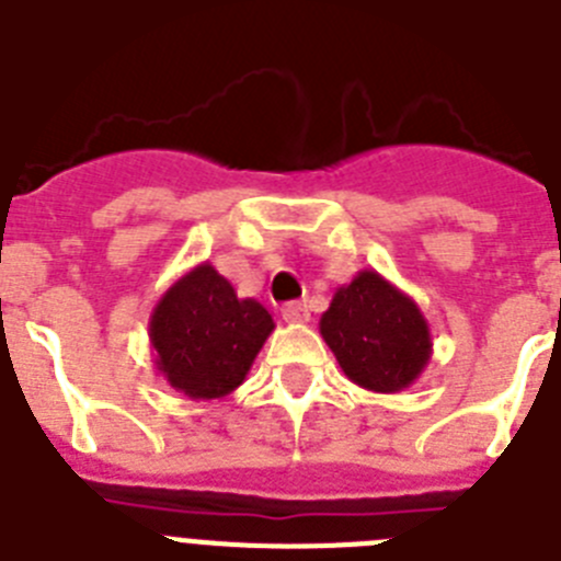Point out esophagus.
Listing matches in <instances>:
<instances>
[{
	"label": "esophagus",
	"mask_w": 561,
	"mask_h": 561,
	"mask_svg": "<svg viewBox=\"0 0 561 561\" xmlns=\"http://www.w3.org/2000/svg\"><path fill=\"white\" fill-rule=\"evenodd\" d=\"M280 314H284L286 323H306L309 320V306L300 304V300H291L280 309Z\"/></svg>",
	"instance_id": "1"
}]
</instances>
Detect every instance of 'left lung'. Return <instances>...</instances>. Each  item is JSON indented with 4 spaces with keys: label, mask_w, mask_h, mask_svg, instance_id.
Listing matches in <instances>:
<instances>
[{
    "label": "left lung",
    "mask_w": 561,
    "mask_h": 561,
    "mask_svg": "<svg viewBox=\"0 0 561 561\" xmlns=\"http://www.w3.org/2000/svg\"><path fill=\"white\" fill-rule=\"evenodd\" d=\"M320 334L342 374L374 393L408 390L433 356V334L419 304L376 270L356 272L334 291Z\"/></svg>",
    "instance_id": "obj_1"
}]
</instances>
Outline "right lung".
<instances>
[{
  "mask_svg": "<svg viewBox=\"0 0 561 561\" xmlns=\"http://www.w3.org/2000/svg\"><path fill=\"white\" fill-rule=\"evenodd\" d=\"M275 320L252 297H238L210 261L173 280L148 320L157 374L193 401L230 396L244 385Z\"/></svg>",
  "mask_w": 561,
  "mask_h": 561,
  "instance_id": "right-lung-1",
  "label": "right lung"
}]
</instances>
